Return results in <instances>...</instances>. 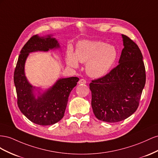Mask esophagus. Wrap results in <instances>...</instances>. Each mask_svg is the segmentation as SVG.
Segmentation results:
<instances>
[{"label":"esophagus","instance_id":"34e87169","mask_svg":"<svg viewBox=\"0 0 158 158\" xmlns=\"http://www.w3.org/2000/svg\"><path fill=\"white\" fill-rule=\"evenodd\" d=\"M79 84H86L87 81L86 80L84 79H81L79 81Z\"/></svg>","mask_w":158,"mask_h":158}]
</instances>
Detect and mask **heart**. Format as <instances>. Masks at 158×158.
<instances>
[{
  "label": "heart",
  "mask_w": 158,
  "mask_h": 158,
  "mask_svg": "<svg viewBox=\"0 0 158 158\" xmlns=\"http://www.w3.org/2000/svg\"><path fill=\"white\" fill-rule=\"evenodd\" d=\"M114 46L100 41L80 42L75 54L71 49L67 51V63L72 67L78 66V61L86 63V71L93 77H101L111 69L117 57Z\"/></svg>",
  "instance_id": "b5f03b06"
}]
</instances>
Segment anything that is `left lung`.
Wrapping results in <instances>:
<instances>
[{
	"label": "left lung",
	"instance_id": "1",
	"mask_svg": "<svg viewBox=\"0 0 158 158\" xmlns=\"http://www.w3.org/2000/svg\"><path fill=\"white\" fill-rule=\"evenodd\" d=\"M124 48L119 64L89 84L91 106L97 119L109 123L125 120L139 106L146 84V69L138 45L122 35Z\"/></svg>",
	"mask_w": 158,
	"mask_h": 158
}]
</instances>
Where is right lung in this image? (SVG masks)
I'll list each match as a JSON object with an SVG mask.
<instances>
[{"label": "right lung", "instance_id": "1", "mask_svg": "<svg viewBox=\"0 0 158 158\" xmlns=\"http://www.w3.org/2000/svg\"><path fill=\"white\" fill-rule=\"evenodd\" d=\"M59 47L56 38L50 35L47 38L33 35L22 48L15 70L18 106L27 118L38 125H52L64 117L69 94L79 79L77 77L60 79L36 98L33 93L34 87L28 82L24 74L25 61L30 52H47Z\"/></svg>", "mask_w": 158, "mask_h": 158}]
</instances>
